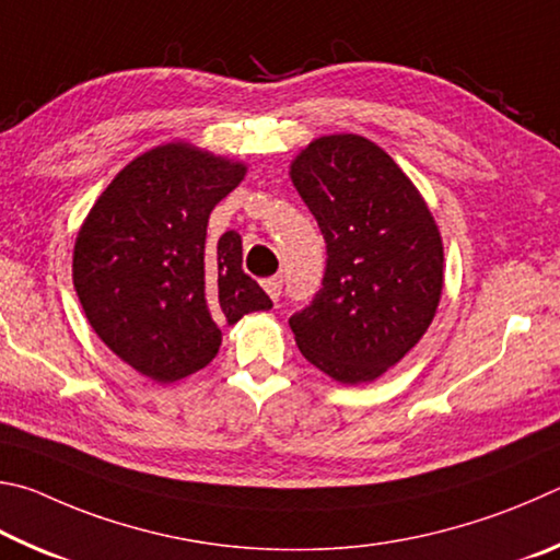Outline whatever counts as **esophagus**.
Instances as JSON below:
<instances>
[{
  "instance_id": "obj_1",
  "label": "esophagus",
  "mask_w": 560,
  "mask_h": 560,
  "mask_svg": "<svg viewBox=\"0 0 560 560\" xmlns=\"http://www.w3.org/2000/svg\"><path fill=\"white\" fill-rule=\"evenodd\" d=\"M262 288H265V292H268V295H270L275 302H278L280 292H282V278H280V275H275V278L262 280Z\"/></svg>"
}]
</instances>
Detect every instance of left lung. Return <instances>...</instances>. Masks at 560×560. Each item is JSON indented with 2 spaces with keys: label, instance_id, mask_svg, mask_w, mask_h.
<instances>
[{
  "label": "left lung",
  "instance_id": "1",
  "mask_svg": "<svg viewBox=\"0 0 560 560\" xmlns=\"http://www.w3.org/2000/svg\"><path fill=\"white\" fill-rule=\"evenodd\" d=\"M290 179L327 243L322 290L290 317L310 364L347 386L396 366L443 295V238L406 172L366 137L325 135L290 164Z\"/></svg>",
  "mask_w": 560,
  "mask_h": 560
}]
</instances>
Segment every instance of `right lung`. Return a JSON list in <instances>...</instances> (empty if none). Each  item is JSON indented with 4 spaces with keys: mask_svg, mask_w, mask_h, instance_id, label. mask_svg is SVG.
<instances>
[{
    "mask_svg": "<svg viewBox=\"0 0 560 560\" xmlns=\"http://www.w3.org/2000/svg\"><path fill=\"white\" fill-rule=\"evenodd\" d=\"M243 162L166 142L117 172L78 231L73 285L95 335L137 374L174 384L211 364L221 325L272 307L243 272V243L206 245L213 206Z\"/></svg>",
    "mask_w": 560,
    "mask_h": 560,
    "instance_id": "obj_1",
    "label": "right lung"
}]
</instances>
